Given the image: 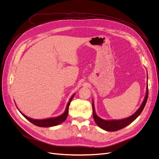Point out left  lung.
<instances>
[{
  "label": "left lung",
  "mask_w": 159,
  "mask_h": 159,
  "mask_svg": "<svg viewBox=\"0 0 159 159\" xmlns=\"http://www.w3.org/2000/svg\"><path fill=\"white\" fill-rule=\"evenodd\" d=\"M147 78H148V75H147ZM148 93V84H147L145 97V98H144V100H143V102L140 106V107H139L137 109V111L134 114H133L131 116L127 117L125 119H123L105 120V119L100 118L95 113V107H94V103H93V100L92 101L93 116L95 122L101 129L105 130V131H118V130H120L124 127H127V125H129V124H131L133 121H134V120H135L139 116V115H140V114L143 111V110L144 107H145L146 103H147V101Z\"/></svg>",
  "instance_id": "8db88e82"
}]
</instances>
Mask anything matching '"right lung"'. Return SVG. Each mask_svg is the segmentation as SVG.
<instances>
[{"label":"right lung","instance_id":"obj_1","mask_svg":"<svg viewBox=\"0 0 159 159\" xmlns=\"http://www.w3.org/2000/svg\"><path fill=\"white\" fill-rule=\"evenodd\" d=\"M74 95H75V93L70 98L68 104H67V106H66V110H65V111L64 112V113H62L61 115H60V116H58V117L47 118V119H32V118H30V117L26 116V115H24L20 111H19L20 112V113L27 120H28V121H29L30 122H31L34 125H36V126L41 127H50L58 125L63 123L66 119L67 117H68L69 105H70L71 101L72 100V99H73Z\"/></svg>","mask_w":159,"mask_h":159}]
</instances>
